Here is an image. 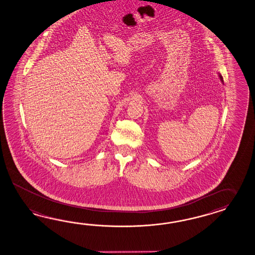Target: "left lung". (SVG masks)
<instances>
[{"instance_id": "obj_1", "label": "left lung", "mask_w": 255, "mask_h": 255, "mask_svg": "<svg viewBox=\"0 0 255 255\" xmlns=\"http://www.w3.org/2000/svg\"><path fill=\"white\" fill-rule=\"evenodd\" d=\"M219 77H220V79H221V81H222V82H223V78H222V76H219Z\"/></svg>"}]
</instances>
